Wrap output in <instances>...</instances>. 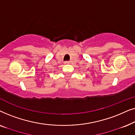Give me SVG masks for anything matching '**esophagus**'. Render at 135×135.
Segmentation results:
<instances>
[{
    "mask_svg": "<svg viewBox=\"0 0 135 135\" xmlns=\"http://www.w3.org/2000/svg\"><path fill=\"white\" fill-rule=\"evenodd\" d=\"M70 63V62L69 61H65L64 62V64H69Z\"/></svg>",
    "mask_w": 135,
    "mask_h": 135,
    "instance_id": "1",
    "label": "esophagus"
}]
</instances>
